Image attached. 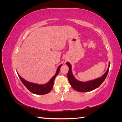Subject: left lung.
<instances>
[{
  "label": "left lung",
  "instance_id": "left-lung-1",
  "mask_svg": "<svg viewBox=\"0 0 122 122\" xmlns=\"http://www.w3.org/2000/svg\"><path fill=\"white\" fill-rule=\"evenodd\" d=\"M66 64L68 66L69 68L67 74L69 81L74 89L79 92H88L98 88L105 80L108 74L110 66V64H109L108 67L106 72L101 77L93 80L88 81L86 82H81L77 80L74 77L71 71L72 67L71 64L69 62H67Z\"/></svg>",
  "mask_w": 122,
  "mask_h": 122
}]
</instances>
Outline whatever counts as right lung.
Instances as JSON below:
<instances>
[{
    "mask_svg": "<svg viewBox=\"0 0 122 122\" xmlns=\"http://www.w3.org/2000/svg\"><path fill=\"white\" fill-rule=\"evenodd\" d=\"M62 65H61L57 69V71L55 74L52 77L49 81L45 84H38L36 83H34L31 82H29L25 80L23 78L19 75V74H18V76L20 79L21 82L25 86L27 89L30 91L31 93L36 94V95H45L48 94L52 89L53 86V83L54 80L56 78L57 75L58 74L59 72L61 69V66Z\"/></svg>",
    "mask_w": 122,
    "mask_h": 122,
    "instance_id": "1",
    "label": "right lung"
}]
</instances>
